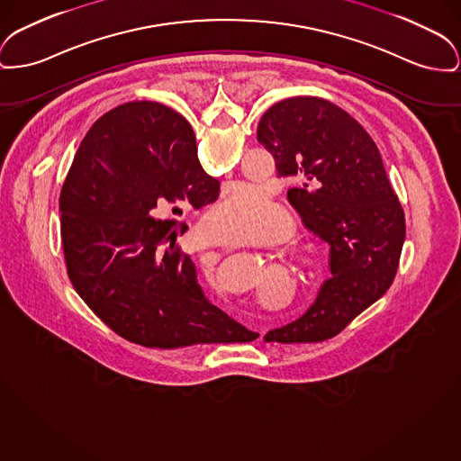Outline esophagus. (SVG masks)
I'll list each match as a JSON object with an SVG mask.
<instances>
[{"label": "esophagus", "instance_id": "esophagus-1", "mask_svg": "<svg viewBox=\"0 0 461 461\" xmlns=\"http://www.w3.org/2000/svg\"><path fill=\"white\" fill-rule=\"evenodd\" d=\"M265 334H267V332H265V330H263V332H261V338H263V336H265Z\"/></svg>", "mask_w": 461, "mask_h": 461}]
</instances>
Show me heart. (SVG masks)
<instances>
[{
  "instance_id": "heart-1",
  "label": "heart",
  "mask_w": 461,
  "mask_h": 461,
  "mask_svg": "<svg viewBox=\"0 0 461 461\" xmlns=\"http://www.w3.org/2000/svg\"><path fill=\"white\" fill-rule=\"evenodd\" d=\"M202 233L217 245L244 244L247 240H256L258 245L282 244L293 233V219L259 186L240 185L205 212ZM289 263L301 273L312 270L308 247H296Z\"/></svg>"
}]
</instances>
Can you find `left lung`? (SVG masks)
I'll return each instance as SVG.
<instances>
[{
	"mask_svg": "<svg viewBox=\"0 0 461 461\" xmlns=\"http://www.w3.org/2000/svg\"><path fill=\"white\" fill-rule=\"evenodd\" d=\"M258 140L304 226L330 245V273L315 304L296 322L267 332V343H321L392 285L406 240L404 212L378 146L345 109L321 97H291L259 120Z\"/></svg>",
	"mask_w": 461,
	"mask_h": 461,
	"instance_id": "obj_1",
	"label": "left lung"
}]
</instances>
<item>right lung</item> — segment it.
<instances>
[{"label":"right lung","mask_w":461,"mask_h":461,"mask_svg":"<svg viewBox=\"0 0 461 461\" xmlns=\"http://www.w3.org/2000/svg\"><path fill=\"white\" fill-rule=\"evenodd\" d=\"M217 194L190 123L174 109L127 103L83 137L59 196L64 259L78 296L118 336L162 350L259 336L207 301L177 245L188 226L158 217Z\"/></svg>","instance_id":"right-lung-1"}]
</instances>
